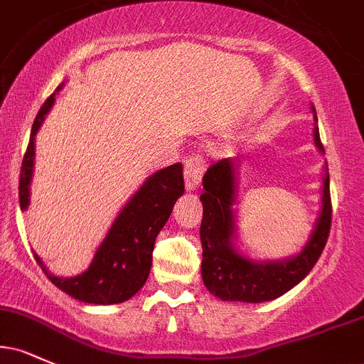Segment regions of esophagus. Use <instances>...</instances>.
<instances>
[{
  "label": "esophagus",
  "mask_w": 364,
  "mask_h": 364,
  "mask_svg": "<svg viewBox=\"0 0 364 364\" xmlns=\"http://www.w3.org/2000/svg\"><path fill=\"white\" fill-rule=\"evenodd\" d=\"M205 173V159L200 154H191L185 164V186L186 190H196Z\"/></svg>",
  "instance_id": "34e87169"
}]
</instances>
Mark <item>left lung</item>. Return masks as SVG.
Returning <instances> with one entry per match:
<instances>
[{"label":"left lung","instance_id":"left-lung-1","mask_svg":"<svg viewBox=\"0 0 364 364\" xmlns=\"http://www.w3.org/2000/svg\"><path fill=\"white\" fill-rule=\"evenodd\" d=\"M316 121V111L311 107ZM315 145L323 152L318 127L313 129ZM328 168H325L321 210L310 240L301 253L286 260L253 262L232 245L236 232L235 195L236 164L231 157L210 166L203 176V219L200 225L203 260L202 279L212 294L223 301L262 303L279 298L310 274L327 245L332 224Z\"/></svg>","mask_w":364,"mask_h":364}]
</instances>
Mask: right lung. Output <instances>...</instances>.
<instances>
[{"label":"right lung","instance_id":"obj_1","mask_svg":"<svg viewBox=\"0 0 364 364\" xmlns=\"http://www.w3.org/2000/svg\"><path fill=\"white\" fill-rule=\"evenodd\" d=\"M63 85L56 89L60 92ZM56 92L46 99L37 112L32 124L31 140L20 169V208L28 207L31 181L34 174L36 135L41 124L53 107ZM185 193L183 166L173 164L157 171L150 176L140 190L129 198L119 215L112 223L109 232L94 255L90 267L77 277H58L46 269V265L34 253L36 262L43 269L46 277L54 286L60 287L78 301L90 304H116L135 296L145 281L152 267V252L156 237L164 224L168 223L176 200Z\"/></svg>","mask_w":364,"mask_h":364}]
</instances>
